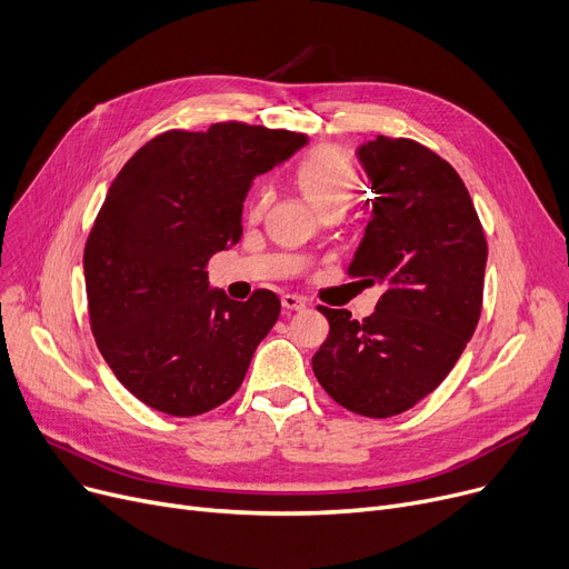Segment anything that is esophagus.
<instances>
[{"label": "esophagus", "instance_id": "1", "mask_svg": "<svg viewBox=\"0 0 569 569\" xmlns=\"http://www.w3.org/2000/svg\"><path fill=\"white\" fill-rule=\"evenodd\" d=\"M281 305H283V309H288V311H300V309H305L307 307V300L305 297H300V295H283L281 297Z\"/></svg>", "mask_w": 569, "mask_h": 569}]
</instances>
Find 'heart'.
Returning a JSON list of instances; mask_svg holds the SVG:
<instances>
[{
  "label": "heart",
  "instance_id": "obj_1",
  "mask_svg": "<svg viewBox=\"0 0 569 569\" xmlns=\"http://www.w3.org/2000/svg\"><path fill=\"white\" fill-rule=\"evenodd\" d=\"M357 166L350 154L339 147H316L297 163V184L307 198L320 209L330 204H348L357 189ZM267 196L260 193L251 200V217H260Z\"/></svg>",
  "mask_w": 569,
  "mask_h": 569
}]
</instances>
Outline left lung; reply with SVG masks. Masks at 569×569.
Here are the masks:
<instances>
[{"label": "left lung", "instance_id": "1", "mask_svg": "<svg viewBox=\"0 0 569 569\" xmlns=\"http://www.w3.org/2000/svg\"><path fill=\"white\" fill-rule=\"evenodd\" d=\"M357 154L376 198L348 277L382 295L362 322L318 307L330 337L313 373L339 406L382 420L455 369L482 313L487 237L463 179L429 147L378 136Z\"/></svg>", "mask_w": 569, "mask_h": 569}]
</instances>
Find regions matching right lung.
Returning <instances> with one entry per match:
<instances>
[{
    "label": "right lung",
    "instance_id": "1",
    "mask_svg": "<svg viewBox=\"0 0 569 569\" xmlns=\"http://www.w3.org/2000/svg\"><path fill=\"white\" fill-rule=\"evenodd\" d=\"M305 136L219 122L166 131L124 163L84 244L89 327L127 390L172 417L226 403L242 385L281 302L209 290L207 262L242 237V202Z\"/></svg>",
    "mask_w": 569,
    "mask_h": 569
}]
</instances>
